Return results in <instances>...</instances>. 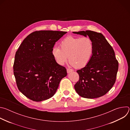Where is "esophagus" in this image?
Instances as JSON below:
<instances>
[{
	"label": "esophagus",
	"instance_id": "1",
	"mask_svg": "<svg viewBox=\"0 0 130 130\" xmlns=\"http://www.w3.org/2000/svg\"><path fill=\"white\" fill-rule=\"evenodd\" d=\"M73 71V69H70V68H67V72L68 73H69L72 72Z\"/></svg>",
	"mask_w": 130,
	"mask_h": 130
}]
</instances>
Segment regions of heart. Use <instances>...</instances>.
Here are the masks:
<instances>
[{
	"instance_id": "1",
	"label": "heart",
	"mask_w": 130,
	"mask_h": 130,
	"mask_svg": "<svg viewBox=\"0 0 130 130\" xmlns=\"http://www.w3.org/2000/svg\"><path fill=\"white\" fill-rule=\"evenodd\" d=\"M60 47L55 46L52 49L57 63L63 65L69 58L70 64L78 68L89 63L94 50V43L88 37L68 36L61 42Z\"/></svg>"
}]
</instances>
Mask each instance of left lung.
Masks as SVG:
<instances>
[{
	"mask_svg": "<svg viewBox=\"0 0 130 130\" xmlns=\"http://www.w3.org/2000/svg\"><path fill=\"white\" fill-rule=\"evenodd\" d=\"M73 33L85 37L88 36L94 45V53L89 63L77 71L79 80L75 85V89L83 98L100 97L106 94L115 83L118 62L115 52L100 33L90 30Z\"/></svg>",
	"mask_w": 130,
	"mask_h": 130,
	"instance_id": "left-lung-1",
	"label": "left lung"
}]
</instances>
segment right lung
I'll return each instance as SVG.
<instances>
[{"mask_svg":"<svg viewBox=\"0 0 130 130\" xmlns=\"http://www.w3.org/2000/svg\"><path fill=\"white\" fill-rule=\"evenodd\" d=\"M67 32L35 31L24 39L15 55L14 75L17 87L26 97L39 102L51 98L61 80L67 76L66 68L58 64L52 54L54 45Z\"/></svg>","mask_w":130,"mask_h":130,"instance_id":"1","label":"right lung"}]
</instances>
